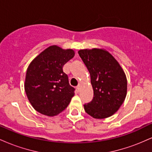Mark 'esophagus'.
<instances>
[{"label":"esophagus","mask_w":152,"mask_h":152,"mask_svg":"<svg viewBox=\"0 0 152 152\" xmlns=\"http://www.w3.org/2000/svg\"><path fill=\"white\" fill-rule=\"evenodd\" d=\"M76 90H77V91L80 90V85H78V86H76Z\"/></svg>","instance_id":"obj_1"}]
</instances>
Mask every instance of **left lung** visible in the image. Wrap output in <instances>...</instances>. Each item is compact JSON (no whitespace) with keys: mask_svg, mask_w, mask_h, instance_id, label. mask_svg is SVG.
<instances>
[{"mask_svg":"<svg viewBox=\"0 0 152 152\" xmlns=\"http://www.w3.org/2000/svg\"><path fill=\"white\" fill-rule=\"evenodd\" d=\"M78 54L89 71L94 90L92 101L83 105L85 111L98 119L112 116L126 98L127 80L124 71L105 49H82Z\"/></svg>","mask_w":152,"mask_h":152,"instance_id":"left-lung-1","label":"left lung"}]
</instances>
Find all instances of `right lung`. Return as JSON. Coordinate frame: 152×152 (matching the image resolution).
<instances>
[{
  "mask_svg": "<svg viewBox=\"0 0 152 152\" xmlns=\"http://www.w3.org/2000/svg\"><path fill=\"white\" fill-rule=\"evenodd\" d=\"M72 49L50 46L29 64L26 74V94L33 107L48 116H56L67 107L74 96V87L63 71L74 56Z\"/></svg>",
  "mask_w": 152,
  "mask_h": 152,
  "instance_id": "add662e5",
  "label": "right lung"
}]
</instances>
